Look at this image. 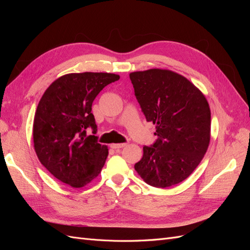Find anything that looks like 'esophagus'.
<instances>
[{
	"label": "esophagus",
	"instance_id": "1",
	"mask_svg": "<svg viewBox=\"0 0 250 250\" xmlns=\"http://www.w3.org/2000/svg\"><path fill=\"white\" fill-rule=\"evenodd\" d=\"M125 146H126L125 143H122V144H111V145H110V147L112 149H121V148H123Z\"/></svg>",
	"mask_w": 250,
	"mask_h": 250
}]
</instances>
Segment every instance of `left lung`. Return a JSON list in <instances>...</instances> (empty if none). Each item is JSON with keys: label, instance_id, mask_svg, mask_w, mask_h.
<instances>
[{"label": "left lung", "instance_id": "1", "mask_svg": "<svg viewBox=\"0 0 250 250\" xmlns=\"http://www.w3.org/2000/svg\"><path fill=\"white\" fill-rule=\"evenodd\" d=\"M148 122L156 125L153 146L143 147L134 169L145 183L168 188L187 179L202 161L210 141L206 96L183 75L166 69L129 74Z\"/></svg>", "mask_w": 250, "mask_h": 250}]
</instances>
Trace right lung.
I'll return each instance as SVG.
<instances>
[{
    "label": "right lung",
    "instance_id": "obj_1",
    "mask_svg": "<svg viewBox=\"0 0 250 250\" xmlns=\"http://www.w3.org/2000/svg\"><path fill=\"white\" fill-rule=\"evenodd\" d=\"M112 73H70L53 81L37 105L33 145L42 165L72 188H83L99 174L108 155L106 145L87 135L97 125L92 113L95 98L111 82Z\"/></svg>",
    "mask_w": 250,
    "mask_h": 250
}]
</instances>
